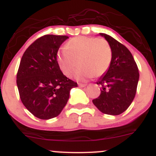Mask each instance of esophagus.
I'll list each match as a JSON object with an SVG mask.
<instances>
[{"instance_id":"1","label":"esophagus","mask_w":156,"mask_h":156,"mask_svg":"<svg viewBox=\"0 0 156 156\" xmlns=\"http://www.w3.org/2000/svg\"><path fill=\"white\" fill-rule=\"evenodd\" d=\"M86 85H87V84H82V83H79V84H78V86H79L80 87H84Z\"/></svg>"}]
</instances>
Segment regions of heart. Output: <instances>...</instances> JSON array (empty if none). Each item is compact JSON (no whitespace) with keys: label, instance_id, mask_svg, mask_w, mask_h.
Here are the masks:
<instances>
[{"label":"heart","instance_id":"1","mask_svg":"<svg viewBox=\"0 0 156 156\" xmlns=\"http://www.w3.org/2000/svg\"><path fill=\"white\" fill-rule=\"evenodd\" d=\"M112 51L104 39L86 36L75 37L57 52V62L66 76L73 73L78 62L79 69L74 74L78 81H85L95 75H104L110 67Z\"/></svg>","mask_w":156,"mask_h":156}]
</instances>
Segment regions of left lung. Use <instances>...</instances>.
<instances>
[{
	"label": "left lung",
	"instance_id": "obj_1",
	"mask_svg": "<svg viewBox=\"0 0 156 156\" xmlns=\"http://www.w3.org/2000/svg\"><path fill=\"white\" fill-rule=\"evenodd\" d=\"M100 35L111 48L112 60L108 70L97 82L101 86V94L92 102L105 114L119 115L135 98L140 73L132 54L124 45L105 33Z\"/></svg>",
	"mask_w": 156,
	"mask_h": 156
}]
</instances>
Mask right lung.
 Returning <instances> with one entry per match:
<instances>
[{"mask_svg":"<svg viewBox=\"0 0 156 156\" xmlns=\"http://www.w3.org/2000/svg\"><path fill=\"white\" fill-rule=\"evenodd\" d=\"M67 36L45 35L23 55L16 74L20 98L26 108L41 120L58 116L68 102L70 90L78 86L63 75L57 52Z\"/></svg>","mask_w":156,"mask_h":156,"instance_id":"1","label":"right lung"}]
</instances>
